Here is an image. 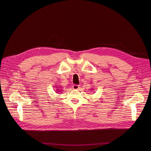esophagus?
Wrapping results in <instances>:
<instances>
[{"mask_svg": "<svg viewBox=\"0 0 151 151\" xmlns=\"http://www.w3.org/2000/svg\"><path fill=\"white\" fill-rule=\"evenodd\" d=\"M72 88H73V89H79V86L77 85V84H74V85L72 86Z\"/></svg>", "mask_w": 151, "mask_h": 151, "instance_id": "esophagus-1", "label": "esophagus"}]
</instances>
